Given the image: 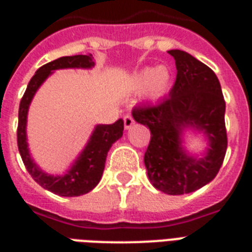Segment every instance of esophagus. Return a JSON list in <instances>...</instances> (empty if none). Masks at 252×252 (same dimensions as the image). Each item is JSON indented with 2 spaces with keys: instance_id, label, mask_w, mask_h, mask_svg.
I'll return each instance as SVG.
<instances>
[{
  "instance_id": "34e87169",
  "label": "esophagus",
  "mask_w": 252,
  "mask_h": 252,
  "mask_svg": "<svg viewBox=\"0 0 252 252\" xmlns=\"http://www.w3.org/2000/svg\"><path fill=\"white\" fill-rule=\"evenodd\" d=\"M134 124V120L133 118L130 116V115H126L124 116V126H126V129H129L130 126Z\"/></svg>"
}]
</instances>
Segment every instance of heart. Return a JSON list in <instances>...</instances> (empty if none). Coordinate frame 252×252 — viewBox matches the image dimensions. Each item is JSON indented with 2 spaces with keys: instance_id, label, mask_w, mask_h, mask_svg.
I'll list each match as a JSON object with an SVG mask.
<instances>
[{
  "instance_id": "heart-1",
  "label": "heart",
  "mask_w": 252,
  "mask_h": 252,
  "mask_svg": "<svg viewBox=\"0 0 252 252\" xmlns=\"http://www.w3.org/2000/svg\"><path fill=\"white\" fill-rule=\"evenodd\" d=\"M171 82V76L165 66H149L137 72L132 78L136 90H146L150 98L158 99L166 94Z\"/></svg>"
}]
</instances>
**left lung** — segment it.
Segmentation results:
<instances>
[{"label": "left lung", "instance_id": "8db88e82", "mask_svg": "<svg viewBox=\"0 0 252 252\" xmlns=\"http://www.w3.org/2000/svg\"><path fill=\"white\" fill-rule=\"evenodd\" d=\"M176 80L167 98L142 104L133 119L150 129L145 167L150 183L167 195H183L215 179L226 154L225 100L221 85L209 66L189 53L171 49ZM187 127L206 134L210 148L201 158H192L181 145Z\"/></svg>", "mask_w": 252, "mask_h": 252}]
</instances>
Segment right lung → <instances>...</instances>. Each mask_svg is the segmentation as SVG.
<instances>
[{"label": "right lung", "instance_id": "right-lung-1", "mask_svg": "<svg viewBox=\"0 0 252 252\" xmlns=\"http://www.w3.org/2000/svg\"><path fill=\"white\" fill-rule=\"evenodd\" d=\"M93 59H94L93 55L64 56L43 65L41 68L37 69L29 82L19 104L17 141L22 161L25 163L27 171L30 172V175L32 176L37 184H40L41 187L56 195L65 196V197L85 195L99 183L104 170L107 153L112 144L123 136L124 122L119 119L114 124H99L95 126L85 149L82 150L80 157L74 161L72 167L66 171V174L48 175L37 167L30 154L27 134H26L27 114H29L30 103L32 100L35 93L41 86V84L52 74L53 70L68 68L90 69L95 65Z\"/></svg>", "mask_w": 252, "mask_h": 252}]
</instances>
